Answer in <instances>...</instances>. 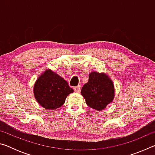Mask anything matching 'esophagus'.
I'll use <instances>...</instances> for the list:
<instances>
[{
	"label": "esophagus",
	"mask_w": 155,
	"mask_h": 155,
	"mask_svg": "<svg viewBox=\"0 0 155 155\" xmlns=\"http://www.w3.org/2000/svg\"><path fill=\"white\" fill-rule=\"evenodd\" d=\"M81 85H78V86H77V87H74V90L76 91V92L79 93L80 91H81Z\"/></svg>",
	"instance_id": "esophagus-1"
}]
</instances>
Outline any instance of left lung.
I'll use <instances>...</instances> for the list:
<instances>
[{"label": "left lung", "instance_id": "obj_1", "mask_svg": "<svg viewBox=\"0 0 155 155\" xmlns=\"http://www.w3.org/2000/svg\"><path fill=\"white\" fill-rule=\"evenodd\" d=\"M114 83L107 75L91 72L88 82L82 87L81 95L89 107L101 111L114 100Z\"/></svg>", "mask_w": 155, "mask_h": 155}]
</instances>
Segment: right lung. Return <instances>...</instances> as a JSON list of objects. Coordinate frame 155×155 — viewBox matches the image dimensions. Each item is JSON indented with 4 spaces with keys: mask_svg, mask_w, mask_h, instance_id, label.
I'll use <instances>...</instances> for the list:
<instances>
[{
    "mask_svg": "<svg viewBox=\"0 0 155 155\" xmlns=\"http://www.w3.org/2000/svg\"><path fill=\"white\" fill-rule=\"evenodd\" d=\"M33 90L38 103L44 108L51 110L62 106L68 95L74 91L66 81L50 70L38 78Z\"/></svg>",
    "mask_w": 155,
    "mask_h": 155,
    "instance_id": "right-lung-1",
    "label": "right lung"
}]
</instances>
